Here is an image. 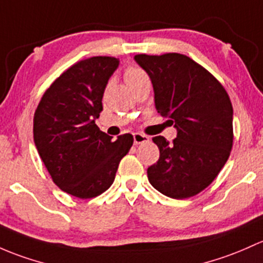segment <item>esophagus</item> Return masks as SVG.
I'll return each instance as SVG.
<instances>
[{
	"label": "esophagus",
	"instance_id": "obj_1",
	"mask_svg": "<svg viewBox=\"0 0 263 263\" xmlns=\"http://www.w3.org/2000/svg\"><path fill=\"white\" fill-rule=\"evenodd\" d=\"M150 141V137L142 134H134V142L135 145H140V143H145Z\"/></svg>",
	"mask_w": 263,
	"mask_h": 263
}]
</instances>
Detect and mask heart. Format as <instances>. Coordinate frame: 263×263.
<instances>
[{
    "instance_id": "b5f03b06",
    "label": "heart",
    "mask_w": 263,
    "mask_h": 263,
    "mask_svg": "<svg viewBox=\"0 0 263 263\" xmlns=\"http://www.w3.org/2000/svg\"><path fill=\"white\" fill-rule=\"evenodd\" d=\"M143 77H146L145 71H142L139 68H128L124 71V82L127 83V85L137 81V79L143 78Z\"/></svg>"
}]
</instances>
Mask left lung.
<instances>
[{
	"instance_id": "8db88e82",
	"label": "left lung",
	"mask_w": 263,
	"mask_h": 263,
	"mask_svg": "<svg viewBox=\"0 0 263 263\" xmlns=\"http://www.w3.org/2000/svg\"><path fill=\"white\" fill-rule=\"evenodd\" d=\"M150 77L155 107L176 128V139L153 141L160 150L147 168L150 184L161 194L186 199L217 178L233 145V107L226 89L206 69L178 52L135 55Z\"/></svg>"
}]
</instances>
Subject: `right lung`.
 <instances>
[{
    "mask_svg": "<svg viewBox=\"0 0 263 263\" xmlns=\"http://www.w3.org/2000/svg\"><path fill=\"white\" fill-rule=\"evenodd\" d=\"M120 60L93 57L65 70L46 89L34 116V142L52 181L81 199L101 195L115 181L118 165L134 143L126 134L112 142L96 120Z\"/></svg>",
    "mask_w": 263,
    "mask_h": 263,
    "instance_id": "add662e5",
    "label": "right lung"
}]
</instances>
